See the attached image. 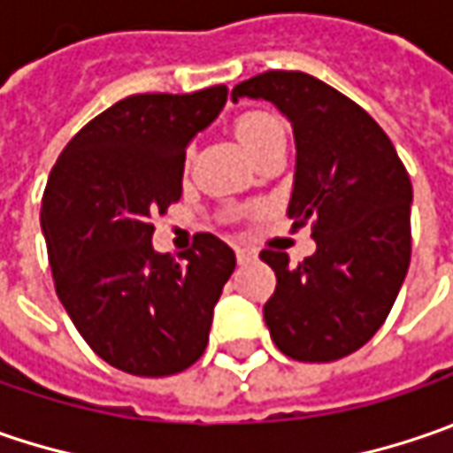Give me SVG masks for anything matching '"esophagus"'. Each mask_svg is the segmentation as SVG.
Wrapping results in <instances>:
<instances>
[{"mask_svg":"<svg viewBox=\"0 0 453 453\" xmlns=\"http://www.w3.org/2000/svg\"><path fill=\"white\" fill-rule=\"evenodd\" d=\"M235 258H238V264H250V261H256V250L253 248L246 246H238L235 248Z\"/></svg>","mask_w":453,"mask_h":453,"instance_id":"esophagus-1","label":"esophagus"}]
</instances>
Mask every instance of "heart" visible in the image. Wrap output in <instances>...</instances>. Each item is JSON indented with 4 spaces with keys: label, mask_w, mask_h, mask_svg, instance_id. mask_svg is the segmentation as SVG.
Wrapping results in <instances>:
<instances>
[{
    "label": "heart",
    "mask_w": 453,
    "mask_h": 453,
    "mask_svg": "<svg viewBox=\"0 0 453 453\" xmlns=\"http://www.w3.org/2000/svg\"><path fill=\"white\" fill-rule=\"evenodd\" d=\"M235 136L238 142L243 144L248 154L256 159L265 147H271L273 142L284 139V127L276 116L264 113V111H250L243 113L238 121H235Z\"/></svg>",
    "instance_id": "1"
}]
</instances>
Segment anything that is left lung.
I'll list each match as a JSON object with an SVG mask.
<instances>
[{"mask_svg":"<svg viewBox=\"0 0 453 453\" xmlns=\"http://www.w3.org/2000/svg\"><path fill=\"white\" fill-rule=\"evenodd\" d=\"M264 98L294 128L296 174L286 215L311 223L317 250L288 265L261 250L276 273L265 302L271 340L299 363H332L360 349L390 314L411 264L413 188L378 121L340 90L299 70H268L230 98Z\"/></svg>","mask_w":453,"mask_h":453,"instance_id":"obj_1","label":"left lung"}]
</instances>
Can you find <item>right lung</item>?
Masks as SVG:
<instances>
[{
    "label": "right lung",
    "instance_id": "right-lung-1",
    "mask_svg": "<svg viewBox=\"0 0 453 453\" xmlns=\"http://www.w3.org/2000/svg\"><path fill=\"white\" fill-rule=\"evenodd\" d=\"M226 98V86L128 96L81 128L50 172L40 223L58 299L90 349L128 375L197 363L235 268L210 233L180 261L151 248V215L182 197L188 144Z\"/></svg>",
    "mask_w": 453,
    "mask_h": 453
}]
</instances>
